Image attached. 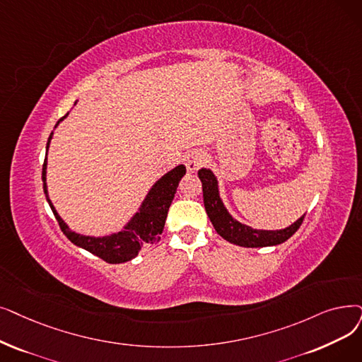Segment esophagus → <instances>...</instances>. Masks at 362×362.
Wrapping results in <instances>:
<instances>
[{
  "instance_id": "1",
  "label": "esophagus",
  "mask_w": 362,
  "mask_h": 362,
  "mask_svg": "<svg viewBox=\"0 0 362 362\" xmlns=\"http://www.w3.org/2000/svg\"><path fill=\"white\" fill-rule=\"evenodd\" d=\"M204 161H206V156H204L202 152H199V151L191 152L189 155L186 156L187 171H195L197 168H199L204 164Z\"/></svg>"
}]
</instances>
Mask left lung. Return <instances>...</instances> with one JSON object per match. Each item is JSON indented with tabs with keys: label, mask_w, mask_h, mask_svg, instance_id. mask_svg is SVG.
I'll use <instances>...</instances> for the list:
<instances>
[{
	"label": "left lung",
	"mask_w": 362,
	"mask_h": 362,
	"mask_svg": "<svg viewBox=\"0 0 362 362\" xmlns=\"http://www.w3.org/2000/svg\"><path fill=\"white\" fill-rule=\"evenodd\" d=\"M198 177L202 183V197H204V207L211 220V223L216 232L220 237L226 241L237 244L241 247H269L278 245L281 243L287 241L291 235L300 228L305 214L297 218L293 225L286 229L279 230H263V229H253L247 226L238 220H235L226 207L223 206V201L218 195V185L217 179L213 175V171L209 168H201L198 171Z\"/></svg>",
	"instance_id": "obj_1"
}]
</instances>
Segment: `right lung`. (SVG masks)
<instances>
[{"label":"right lung","mask_w":362,"mask_h":362,"mask_svg":"<svg viewBox=\"0 0 362 362\" xmlns=\"http://www.w3.org/2000/svg\"><path fill=\"white\" fill-rule=\"evenodd\" d=\"M66 117L68 114L65 117H62L57 121L56 127L59 125V122L64 121ZM52 137H53V132L49 137V142H47L45 151H49ZM185 175H186V167L180 164L173 168L171 171L165 173L160 180H156L149 189L146 198L144 199L139 211L130 218V222L124 226L122 230L106 235V237H87V235L72 232L69 226L64 222V218H62L56 211L54 206L49 198V191H47V182H45L47 180V153L42 164L44 194L62 232H64L66 235V238L75 245L90 251L91 255L98 256L102 260L112 264L124 263L134 259L144 245L158 243L161 240V233L165 225L168 209L177 191L179 182Z\"/></svg>","instance_id":"add662e5"}]
</instances>
